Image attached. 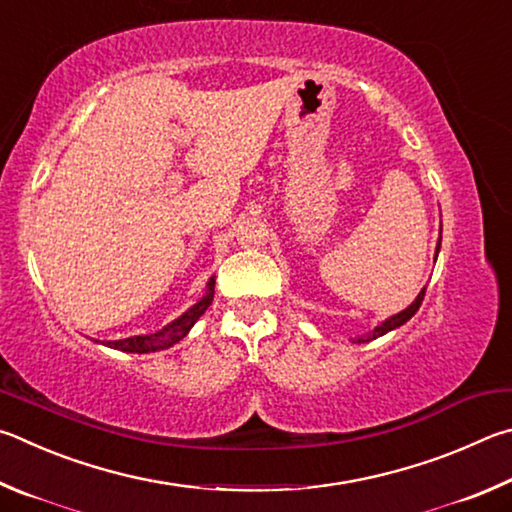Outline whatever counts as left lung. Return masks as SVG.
<instances>
[{"mask_svg":"<svg viewBox=\"0 0 512 512\" xmlns=\"http://www.w3.org/2000/svg\"><path fill=\"white\" fill-rule=\"evenodd\" d=\"M443 231V229H441ZM438 249H441V238H438V245H436V256H438ZM423 297H425V288L420 290V294L418 297L414 299V303H411L409 308H405L402 312H398V315H393V317H389V319H384V321H380L378 326H375L373 330H369V333H364V335H357L355 339H351L353 344H366V342H371V339H378V337H382V335H387V333H391V330H396V328H400L402 324H407V321L416 315L418 312V308H420V303H423Z\"/></svg>","mask_w":512,"mask_h":512,"instance_id":"obj_1","label":"left lung"}]
</instances>
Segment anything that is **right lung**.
I'll list each match as a JSON object with an SVG mask.
<instances>
[{
    "label": "right lung",
    "mask_w": 512,
    "mask_h": 512,
    "mask_svg": "<svg viewBox=\"0 0 512 512\" xmlns=\"http://www.w3.org/2000/svg\"><path fill=\"white\" fill-rule=\"evenodd\" d=\"M213 288H215V279L211 276L209 283H206L204 297L197 301L195 306L188 308L184 315H179L175 321H170L168 326L157 330V333L125 337V339H119V342H105V346L116 348V351H123V353H139V355L164 351V348H170L173 344H177L179 339H184L188 335V330L195 326V321L200 319L204 312H206V308L211 306Z\"/></svg>",
    "instance_id": "right-lung-1"
}]
</instances>
